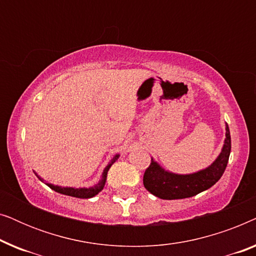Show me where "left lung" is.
<instances>
[{"instance_id":"left-lung-1","label":"left lung","mask_w":256,"mask_h":256,"mask_svg":"<svg viewBox=\"0 0 256 256\" xmlns=\"http://www.w3.org/2000/svg\"><path fill=\"white\" fill-rule=\"evenodd\" d=\"M225 141L222 152L211 166L194 174H174L156 162L152 157V163L143 176V184L150 194L160 199L190 198L213 186L225 171L230 154V134L228 124L225 126Z\"/></svg>"}]
</instances>
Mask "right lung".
Listing matches in <instances>:
<instances>
[{"label":"right lung","instance_id":"right-lung-1","mask_svg":"<svg viewBox=\"0 0 256 256\" xmlns=\"http://www.w3.org/2000/svg\"><path fill=\"white\" fill-rule=\"evenodd\" d=\"M118 157H120V154H115V155L113 156V158L110 160V162L108 163L106 168L104 169L100 180L96 184H94L93 186H90V188H72V186H60V185H54V184H51V183H45V184H46L48 188H51L54 191L58 192V194H65V196H71V197H76V198H82V199L92 198V197H94V196H96L98 194H99V192L104 188V184H106V180H107L108 170H110V168L113 166L115 162H116ZM38 178H40V177H38Z\"/></svg>","mask_w":256,"mask_h":256}]
</instances>
